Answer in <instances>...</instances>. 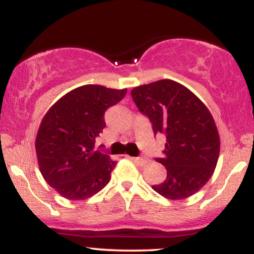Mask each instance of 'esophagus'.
I'll list each match as a JSON object with an SVG mask.
<instances>
[{
  "instance_id": "34e87169",
  "label": "esophagus",
  "mask_w": 254,
  "mask_h": 254,
  "mask_svg": "<svg viewBox=\"0 0 254 254\" xmlns=\"http://www.w3.org/2000/svg\"><path fill=\"white\" fill-rule=\"evenodd\" d=\"M133 161L138 166H145L148 164V160H145L144 157H133Z\"/></svg>"
}]
</instances>
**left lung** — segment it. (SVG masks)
Segmentation results:
<instances>
[{
  "mask_svg": "<svg viewBox=\"0 0 254 254\" xmlns=\"http://www.w3.org/2000/svg\"><path fill=\"white\" fill-rule=\"evenodd\" d=\"M131 97L153 124L154 133L166 136L165 156L156 159L167 171L154 191L172 200L192 196L209 182L220 155V135L210 111L197 95L173 80L135 87Z\"/></svg>",
  "mask_w": 254,
  "mask_h": 254,
  "instance_id": "left-lung-1",
  "label": "left lung"
}]
</instances>
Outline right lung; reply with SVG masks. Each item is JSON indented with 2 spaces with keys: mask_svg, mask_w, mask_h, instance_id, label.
Listing matches in <instances>:
<instances>
[{
  "mask_svg": "<svg viewBox=\"0 0 254 254\" xmlns=\"http://www.w3.org/2000/svg\"><path fill=\"white\" fill-rule=\"evenodd\" d=\"M127 92L84 84L58 99L43 117L36 137L38 165L62 197L84 200L109 184L116 161L95 150L94 142L106 127L105 111Z\"/></svg>",
  "mask_w": 254,
  "mask_h": 254,
  "instance_id": "add662e5",
  "label": "right lung"
}]
</instances>
